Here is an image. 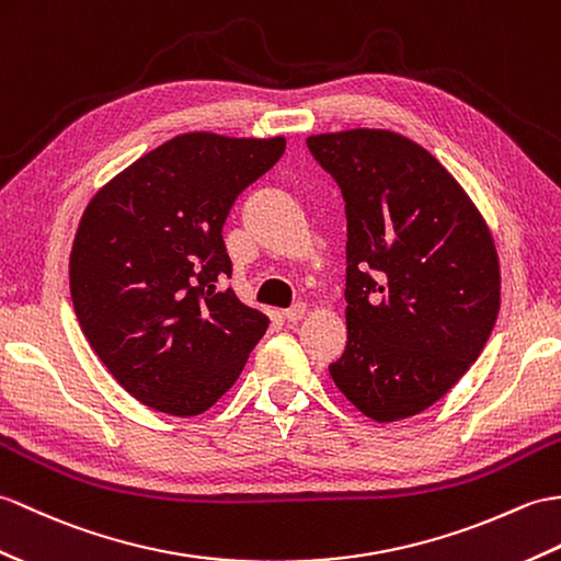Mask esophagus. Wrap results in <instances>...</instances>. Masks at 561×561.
Returning <instances> with one entry per match:
<instances>
[{"label":"esophagus","instance_id":"34e87169","mask_svg":"<svg viewBox=\"0 0 561 561\" xmlns=\"http://www.w3.org/2000/svg\"><path fill=\"white\" fill-rule=\"evenodd\" d=\"M306 304L304 301H296L291 308H286L284 312H282V316H284V320L286 322H298V320H301L304 316H306Z\"/></svg>","mask_w":561,"mask_h":561}]
</instances>
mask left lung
<instances>
[{"instance_id": "obj_1", "label": "left lung", "mask_w": 561, "mask_h": 561, "mask_svg": "<svg viewBox=\"0 0 561 561\" xmlns=\"http://www.w3.org/2000/svg\"><path fill=\"white\" fill-rule=\"evenodd\" d=\"M306 142L346 203V348L330 375L368 419H409L483 351L497 251L457 179L413 140L354 128Z\"/></svg>"}]
</instances>
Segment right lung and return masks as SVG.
<instances>
[{"label":"right lung","instance_id":"add662e5","mask_svg":"<svg viewBox=\"0 0 561 561\" xmlns=\"http://www.w3.org/2000/svg\"><path fill=\"white\" fill-rule=\"evenodd\" d=\"M284 138L184 134L142 154L88 203L71 260L78 324L128 394L198 415L237 382L267 330L221 279L233 201L284 154Z\"/></svg>","mask_w":561,"mask_h":561}]
</instances>
